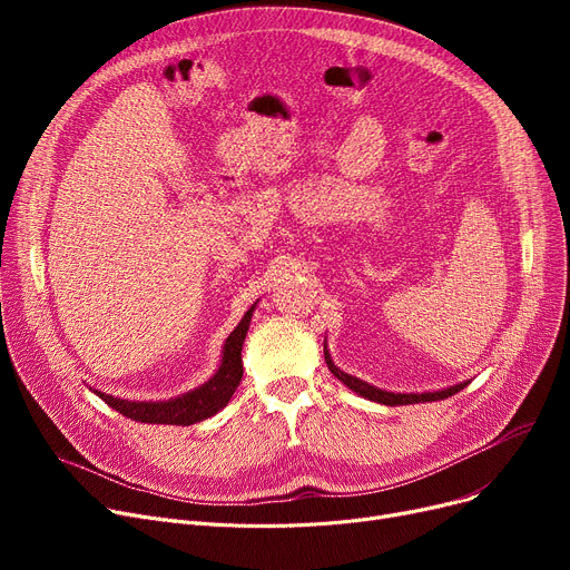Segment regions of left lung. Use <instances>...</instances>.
Masks as SVG:
<instances>
[{
  "label": "left lung",
  "mask_w": 570,
  "mask_h": 570,
  "mask_svg": "<svg viewBox=\"0 0 570 570\" xmlns=\"http://www.w3.org/2000/svg\"><path fill=\"white\" fill-rule=\"evenodd\" d=\"M323 353H325L327 370H331V372H333L342 383H346L353 393L363 395V397H367V400H372V402H379V404H387V406H397V404H415V402H436V400H443V397H451V395L460 393L462 387L466 385V383H460V385L445 387V391L423 393V395H402V393H400V395H395V393H385V391H379V387H374V385H370V383H365V381H361V379H355V376H351V374H346V372L337 370V365L331 361V355H327L325 346H323Z\"/></svg>",
  "instance_id": "8db88e82"
}]
</instances>
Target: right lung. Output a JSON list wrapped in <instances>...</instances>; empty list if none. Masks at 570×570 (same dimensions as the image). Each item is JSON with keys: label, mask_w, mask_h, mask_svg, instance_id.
Listing matches in <instances>:
<instances>
[{"label": "right lung", "mask_w": 570, "mask_h": 570, "mask_svg": "<svg viewBox=\"0 0 570 570\" xmlns=\"http://www.w3.org/2000/svg\"><path fill=\"white\" fill-rule=\"evenodd\" d=\"M254 307L243 316V321L237 323L235 331L228 335L224 344V357H222V367L219 372L203 383L196 391L168 400V402H127V400H117L104 393H97L108 406L119 411L122 415L131 417V421L138 423H157V425H194L205 421V417L215 415L219 409L228 404L233 397L235 387L243 381V344L249 331V321L254 314Z\"/></svg>", "instance_id": "right-lung-1"}]
</instances>
